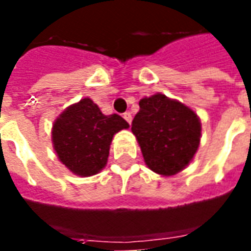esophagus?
Segmentation results:
<instances>
[{"instance_id":"1","label":"esophagus","mask_w":251,"mask_h":251,"mask_svg":"<svg viewBox=\"0 0 251 251\" xmlns=\"http://www.w3.org/2000/svg\"><path fill=\"white\" fill-rule=\"evenodd\" d=\"M124 118L126 120V122H129V124H130V122H131V113H129V111L124 113Z\"/></svg>"}]
</instances>
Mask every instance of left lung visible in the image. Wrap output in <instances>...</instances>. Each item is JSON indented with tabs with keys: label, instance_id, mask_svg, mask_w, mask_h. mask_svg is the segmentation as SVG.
I'll list each match as a JSON object with an SVG mask.
<instances>
[{
	"label": "left lung",
	"instance_id": "left-lung-1",
	"mask_svg": "<svg viewBox=\"0 0 251 251\" xmlns=\"http://www.w3.org/2000/svg\"><path fill=\"white\" fill-rule=\"evenodd\" d=\"M131 131L149 169L172 176L192 161L199 148L201 125L194 110L157 93L140 100Z\"/></svg>",
	"mask_w": 251,
	"mask_h": 251
}]
</instances>
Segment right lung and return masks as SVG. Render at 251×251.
Returning a JSON list of instances; mask_svg holds the SVG:
<instances>
[{
  "label": "right lung",
  "instance_id": "1",
  "mask_svg": "<svg viewBox=\"0 0 251 251\" xmlns=\"http://www.w3.org/2000/svg\"><path fill=\"white\" fill-rule=\"evenodd\" d=\"M121 115H104L90 98L67 107L52 126L57 157L72 174L87 177L106 167L115 133L127 129Z\"/></svg>",
  "mask_w": 251,
  "mask_h": 251
}]
</instances>
